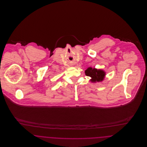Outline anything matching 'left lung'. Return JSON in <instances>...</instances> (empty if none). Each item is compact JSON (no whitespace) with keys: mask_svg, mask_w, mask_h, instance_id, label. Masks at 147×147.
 Returning a JSON list of instances; mask_svg holds the SVG:
<instances>
[{"mask_svg":"<svg viewBox=\"0 0 147 147\" xmlns=\"http://www.w3.org/2000/svg\"><path fill=\"white\" fill-rule=\"evenodd\" d=\"M85 74L86 76L91 78L90 81L92 83L102 82L106 76V72L104 70L98 69L95 68H92L91 67H88L85 70Z\"/></svg>","mask_w":147,"mask_h":147,"instance_id":"obj_1","label":"left lung"}]
</instances>
